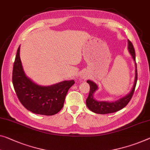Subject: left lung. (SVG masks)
I'll return each instance as SVG.
<instances>
[{
  "mask_svg": "<svg viewBox=\"0 0 150 150\" xmlns=\"http://www.w3.org/2000/svg\"><path fill=\"white\" fill-rule=\"evenodd\" d=\"M128 49L129 51L130 52V54H131V56H132L133 59L135 61V49L134 47H133L132 43H131V41L129 40H128ZM137 72L136 69V70H135V83L131 93L127 94V96L120 98L119 100L115 101V102L111 103L105 102V101H97L94 100L93 98V94L98 88L97 85L93 82L91 81V80H88L87 82H88L90 85V92L88 98H86V100L87 107H88L90 110L97 114H109L118 111V110H121L123 109V108L125 107V106L128 104L129 102L131 100V99L133 95V93H134L135 92V88L137 84Z\"/></svg>",
  "mask_w": 150,
  "mask_h": 150,
  "instance_id": "obj_1",
  "label": "left lung"
}]
</instances>
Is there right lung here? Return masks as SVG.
<instances>
[{
	"mask_svg": "<svg viewBox=\"0 0 150 150\" xmlns=\"http://www.w3.org/2000/svg\"><path fill=\"white\" fill-rule=\"evenodd\" d=\"M20 47L17 52L13 70V84L21 103L33 113L54 115L64 106L69 88L74 80L64 81L50 86H41L25 76L20 59Z\"/></svg>",
	"mask_w": 150,
	"mask_h": 150,
	"instance_id": "1",
	"label": "right lung"
}]
</instances>
